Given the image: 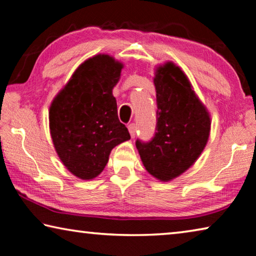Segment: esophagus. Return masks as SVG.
<instances>
[{
  "mask_svg": "<svg viewBox=\"0 0 256 256\" xmlns=\"http://www.w3.org/2000/svg\"><path fill=\"white\" fill-rule=\"evenodd\" d=\"M128 132H130V134H131V136H132V138L136 136V130H138L136 125L134 124V123H131V124H128Z\"/></svg>",
  "mask_w": 256,
  "mask_h": 256,
  "instance_id": "obj_1",
  "label": "esophagus"
}]
</instances>
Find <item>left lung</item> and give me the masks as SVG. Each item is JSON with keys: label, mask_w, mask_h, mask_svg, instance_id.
<instances>
[{"label": "left lung", "mask_w": 256, "mask_h": 256, "mask_svg": "<svg viewBox=\"0 0 256 256\" xmlns=\"http://www.w3.org/2000/svg\"><path fill=\"white\" fill-rule=\"evenodd\" d=\"M157 97V124L152 138L136 141L142 162L160 180L175 178L190 168L204 149L210 118L188 78L168 62L154 79Z\"/></svg>", "instance_id": "8db88e82"}]
</instances>
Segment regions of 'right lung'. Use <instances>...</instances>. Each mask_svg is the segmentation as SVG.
Wrapping results in <instances>:
<instances>
[{
    "mask_svg": "<svg viewBox=\"0 0 256 256\" xmlns=\"http://www.w3.org/2000/svg\"><path fill=\"white\" fill-rule=\"evenodd\" d=\"M122 68L110 56H94L76 68L52 102L50 128L56 152L81 180L100 174L112 149L131 138L112 94Z\"/></svg>",
    "mask_w": 256,
    "mask_h": 256,
    "instance_id": "right-lung-1",
    "label": "right lung"
}]
</instances>
